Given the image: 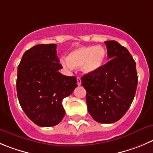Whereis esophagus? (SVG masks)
Returning <instances> with one entry per match:
<instances>
[{"instance_id": "1", "label": "esophagus", "mask_w": 153, "mask_h": 153, "mask_svg": "<svg viewBox=\"0 0 153 153\" xmlns=\"http://www.w3.org/2000/svg\"><path fill=\"white\" fill-rule=\"evenodd\" d=\"M77 85H78V86H80V85H81V80L80 77H77Z\"/></svg>"}]
</instances>
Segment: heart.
<instances>
[{
  "mask_svg": "<svg viewBox=\"0 0 153 153\" xmlns=\"http://www.w3.org/2000/svg\"><path fill=\"white\" fill-rule=\"evenodd\" d=\"M106 57L105 50L101 46L83 47L72 51L62 64L67 68H81L85 73H94L103 65Z\"/></svg>",
  "mask_w": 153,
  "mask_h": 153,
  "instance_id": "obj_1",
  "label": "heart"
}]
</instances>
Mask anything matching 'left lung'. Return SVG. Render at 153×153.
<instances>
[{
  "instance_id": "obj_1",
  "label": "left lung",
  "mask_w": 153,
  "mask_h": 153,
  "mask_svg": "<svg viewBox=\"0 0 153 153\" xmlns=\"http://www.w3.org/2000/svg\"><path fill=\"white\" fill-rule=\"evenodd\" d=\"M110 60L81 78L87 91L88 112L96 122L114 123L124 116L137 87L136 62L129 51L115 41L104 42Z\"/></svg>"
}]
</instances>
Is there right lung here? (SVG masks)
Segmentation results:
<instances>
[{
  "mask_svg": "<svg viewBox=\"0 0 153 153\" xmlns=\"http://www.w3.org/2000/svg\"><path fill=\"white\" fill-rule=\"evenodd\" d=\"M56 54V44H38L25 51L18 66L16 91L25 115L41 127H52L65 112L62 101L77 87L76 77L65 76Z\"/></svg>",
  "mask_w": 153,
  "mask_h": 153,
  "instance_id": "obj_1",
  "label": "right lung"
}]
</instances>
